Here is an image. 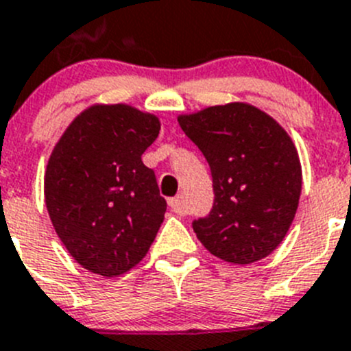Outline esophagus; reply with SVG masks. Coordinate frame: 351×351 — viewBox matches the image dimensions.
<instances>
[{
	"label": "esophagus",
	"instance_id": "esophagus-1",
	"mask_svg": "<svg viewBox=\"0 0 351 351\" xmlns=\"http://www.w3.org/2000/svg\"><path fill=\"white\" fill-rule=\"evenodd\" d=\"M167 205H169V208H171L175 213H180V215H184V213H185L184 197H182V196L169 197V199H167Z\"/></svg>",
	"mask_w": 351,
	"mask_h": 351
}]
</instances>
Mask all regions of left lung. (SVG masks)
Instances as JSON below:
<instances>
[{
  "mask_svg": "<svg viewBox=\"0 0 351 351\" xmlns=\"http://www.w3.org/2000/svg\"><path fill=\"white\" fill-rule=\"evenodd\" d=\"M178 123L212 173V210L193 222L199 242L230 263L270 254L288 233L302 191V167L286 130L242 102L180 117Z\"/></svg>",
  "mask_w": 351,
  "mask_h": 351,
  "instance_id": "8db88e82",
  "label": "left lung"
}]
</instances>
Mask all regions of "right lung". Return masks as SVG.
I'll use <instances>...</instances> for the list:
<instances>
[{"instance_id":"obj_1","label":"right lung","mask_w":351,"mask_h":351,"mask_svg":"<svg viewBox=\"0 0 351 351\" xmlns=\"http://www.w3.org/2000/svg\"><path fill=\"white\" fill-rule=\"evenodd\" d=\"M154 114L114 104L81 112L54 146L44 193L58 237L79 265L114 277L138 265L164 221L166 199L141 155Z\"/></svg>"}]
</instances>
